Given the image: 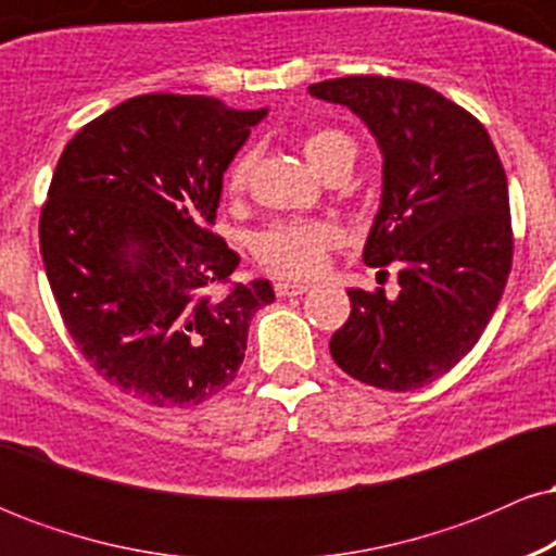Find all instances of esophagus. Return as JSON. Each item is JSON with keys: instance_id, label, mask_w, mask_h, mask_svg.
I'll return each mask as SVG.
<instances>
[{"instance_id": "1", "label": "esophagus", "mask_w": 556, "mask_h": 556, "mask_svg": "<svg viewBox=\"0 0 556 556\" xmlns=\"http://www.w3.org/2000/svg\"><path fill=\"white\" fill-rule=\"evenodd\" d=\"M311 287L308 285H295V282H277L274 285V292H277V298H295V295H303V292H308Z\"/></svg>"}]
</instances>
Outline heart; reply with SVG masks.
<instances>
[{"label":"heart","instance_id":"b5f03b06","mask_svg":"<svg viewBox=\"0 0 556 556\" xmlns=\"http://www.w3.org/2000/svg\"><path fill=\"white\" fill-rule=\"evenodd\" d=\"M303 151L311 164L324 175L355 159V140L337 127H316L303 136ZM256 167V151H242L229 164L225 188L229 195H238L251 182ZM344 242L342 229L327 219H285L274 222L256 235L253 253L266 271L285 279L316 277L327 264L329 253Z\"/></svg>","mask_w":556,"mask_h":556}]
</instances>
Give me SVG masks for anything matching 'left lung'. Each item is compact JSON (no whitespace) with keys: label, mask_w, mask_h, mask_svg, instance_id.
Here are the masks:
<instances>
[{"label":"left lung","mask_w":556,"mask_h":556,"mask_svg":"<svg viewBox=\"0 0 556 556\" xmlns=\"http://www.w3.org/2000/svg\"><path fill=\"white\" fill-rule=\"evenodd\" d=\"M350 106L384 154V193L368 266H400V295L350 290L331 358L353 379L410 392L439 379L481 340L513 269L507 175L468 110L416 80L350 75L314 83Z\"/></svg>","instance_id":"obj_1"}]
</instances>
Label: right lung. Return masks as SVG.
Returning <instances> with one entry per match:
<instances>
[{"label":"right lung","mask_w":556,"mask_h":556,"mask_svg":"<svg viewBox=\"0 0 556 556\" xmlns=\"http://www.w3.org/2000/svg\"><path fill=\"white\" fill-rule=\"evenodd\" d=\"M266 110L146 93L75 132L56 162L38 238L80 355L156 407L214 397L245 358L274 290L235 285L240 256L214 232L222 175Z\"/></svg>","instance_id":"add662e5"}]
</instances>
